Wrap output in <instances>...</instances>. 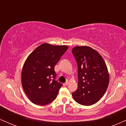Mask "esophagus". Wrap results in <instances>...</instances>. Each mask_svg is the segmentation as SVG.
Wrapping results in <instances>:
<instances>
[{"label":"esophagus","instance_id":"obj_1","mask_svg":"<svg viewBox=\"0 0 126 126\" xmlns=\"http://www.w3.org/2000/svg\"><path fill=\"white\" fill-rule=\"evenodd\" d=\"M69 84V82H66V83H63V86H67V85Z\"/></svg>","mask_w":126,"mask_h":126}]
</instances>
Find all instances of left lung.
<instances>
[{"instance_id": "obj_1", "label": "left lung", "mask_w": 126, "mask_h": 126, "mask_svg": "<svg viewBox=\"0 0 126 126\" xmlns=\"http://www.w3.org/2000/svg\"><path fill=\"white\" fill-rule=\"evenodd\" d=\"M78 64V89L72 93L79 104L93 105L104 95L110 78L105 61L98 51L89 46H76L72 49Z\"/></svg>"}]
</instances>
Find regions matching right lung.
I'll return each mask as SVG.
<instances>
[{
    "label": "right lung",
    "instance_id": "add662e5",
    "mask_svg": "<svg viewBox=\"0 0 126 126\" xmlns=\"http://www.w3.org/2000/svg\"><path fill=\"white\" fill-rule=\"evenodd\" d=\"M67 48L64 45L44 43L26 59L22 69V86L32 103L45 105L57 97L62 84L55 80L54 66Z\"/></svg>",
    "mask_w": 126,
    "mask_h": 126
}]
</instances>
